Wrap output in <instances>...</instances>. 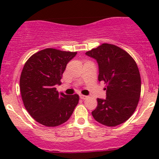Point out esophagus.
Listing matches in <instances>:
<instances>
[{
  "instance_id": "obj_1",
  "label": "esophagus",
  "mask_w": 159,
  "mask_h": 159,
  "mask_svg": "<svg viewBox=\"0 0 159 159\" xmlns=\"http://www.w3.org/2000/svg\"><path fill=\"white\" fill-rule=\"evenodd\" d=\"M87 98H88V96L83 95V94H80V98L82 99V100H84V99H86Z\"/></svg>"
}]
</instances>
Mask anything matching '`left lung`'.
Here are the masks:
<instances>
[{"mask_svg":"<svg viewBox=\"0 0 159 159\" xmlns=\"http://www.w3.org/2000/svg\"><path fill=\"white\" fill-rule=\"evenodd\" d=\"M97 60L98 81H104L106 99L97 98L98 106L91 114L104 125L117 126L133 115L141 95V76L135 61L121 48L101 44L86 52Z\"/></svg>","mask_w":159,"mask_h":159,"instance_id":"obj_1","label":"left lung"}]
</instances>
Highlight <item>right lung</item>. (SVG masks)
<instances>
[{
	"label": "right lung",
	"mask_w": 159,
	"mask_h": 159,
	"mask_svg": "<svg viewBox=\"0 0 159 159\" xmlns=\"http://www.w3.org/2000/svg\"><path fill=\"white\" fill-rule=\"evenodd\" d=\"M77 52L46 48L28 58L20 78V91L25 108L40 124L55 127L68 121L78 105L79 96L58 93L56 84L66 65Z\"/></svg>",
	"instance_id": "add662e5"
}]
</instances>
